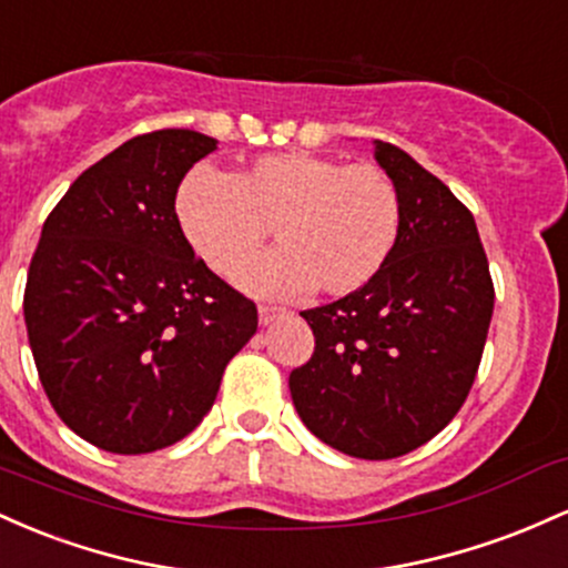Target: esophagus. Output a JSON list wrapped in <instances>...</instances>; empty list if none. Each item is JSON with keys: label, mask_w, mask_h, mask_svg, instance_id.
<instances>
[{"label": "esophagus", "mask_w": 568, "mask_h": 568, "mask_svg": "<svg viewBox=\"0 0 568 568\" xmlns=\"http://www.w3.org/2000/svg\"><path fill=\"white\" fill-rule=\"evenodd\" d=\"M284 311L276 308V305H260V324H271L282 316Z\"/></svg>", "instance_id": "1"}]
</instances>
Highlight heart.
I'll list each match as a JSON object with an SVG mask.
<instances>
[{
  "instance_id": "obj_1",
  "label": "heart",
  "mask_w": 568,
  "mask_h": 568,
  "mask_svg": "<svg viewBox=\"0 0 568 568\" xmlns=\"http://www.w3.org/2000/svg\"><path fill=\"white\" fill-rule=\"evenodd\" d=\"M176 222L216 273L233 271L265 241L278 250L235 273L257 295H348L373 282L399 239L397 184L373 163L314 152L263 155L233 171L195 165L176 190Z\"/></svg>"
}]
</instances>
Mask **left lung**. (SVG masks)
<instances>
[{
  "instance_id": "obj_1",
  "label": "left lung",
  "mask_w": 568,
  "mask_h": 568,
  "mask_svg": "<svg viewBox=\"0 0 568 568\" xmlns=\"http://www.w3.org/2000/svg\"><path fill=\"white\" fill-rule=\"evenodd\" d=\"M373 144L403 203L397 246L373 282L303 311L316 348L292 369L290 392L322 443L384 462L429 443L464 405L494 284L469 209L405 150Z\"/></svg>"
}]
</instances>
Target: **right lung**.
<instances>
[{"label": "right lung", "mask_w": 568, "mask_h": 568, "mask_svg": "<svg viewBox=\"0 0 568 568\" xmlns=\"http://www.w3.org/2000/svg\"><path fill=\"white\" fill-rule=\"evenodd\" d=\"M216 139L133 136L82 171L42 225L23 316L61 422L101 450L152 454L212 410L257 308L195 257L176 190Z\"/></svg>", "instance_id": "1"}]
</instances>
